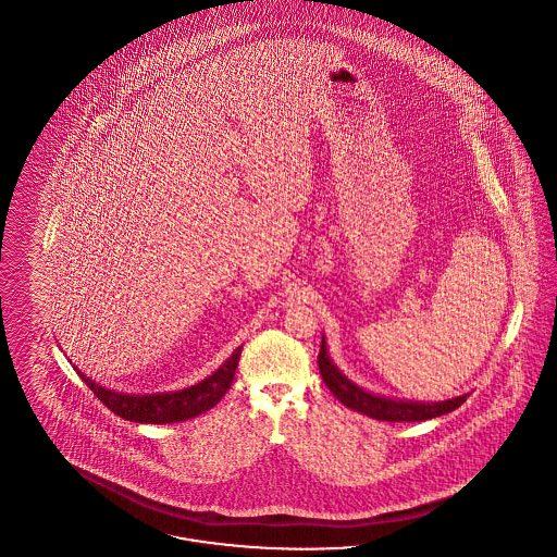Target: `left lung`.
Instances as JSON below:
<instances>
[{"instance_id": "1", "label": "left lung", "mask_w": 557, "mask_h": 557, "mask_svg": "<svg viewBox=\"0 0 557 557\" xmlns=\"http://www.w3.org/2000/svg\"><path fill=\"white\" fill-rule=\"evenodd\" d=\"M319 371L321 377L325 381V385L332 389L337 400L344 406L362 412L375 421H389V423H417V421H426V419H435L447 414L451 410H456L458 406H462L467 401L468 394L451 398L445 401H404L392 400V398H383L375 396L371 392H364L362 387H358L357 383H352L344 373H339V369L332 362V358L327 355V346H325V337L321 339V350H319Z\"/></svg>"}]
</instances>
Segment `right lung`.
I'll return each instance as SVG.
<instances>
[{
  "label": "right lung",
  "instance_id": "obj_1",
  "mask_svg": "<svg viewBox=\"0 0 557 557\" xmlns=\"http://www.w3.org/2000/svg\"><path fill=\"white\" fill-rule=\"evenodd\" d=\"M240 355H243V346H238L234 355L227 358L213 375L202 379L197 385H190L178 392H168V394H147V396L120 394L115 389L101 387L99 383L90 381L78 369L76 373L89 385L90 392L103 401L113 414H117L124 421L149 424L180 423V421L199 417L222 400L234 381Z\"/></svg>",
  "mask_w": 557,
  "mask_h": 557
}]
</instances>
